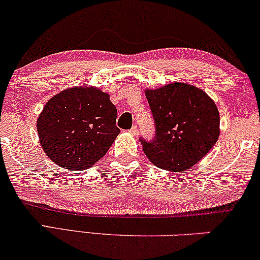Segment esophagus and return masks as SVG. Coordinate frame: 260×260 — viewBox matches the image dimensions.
<instances>
[{"label":"esophagus","mask_w":260,"mask_h":260,"mask_svg":"<svg viewBox=\"0 0 260 260\" xmlns=\"http://www.w3.org/2000/svg\"><path fill=\"white\" fill-rule=\"evenodd\" d=\"M128 132H129L131 134H133V135H138V127L134 125V126L132 127V128L128 131Z\"/></svg>","instance_id":"34e87169"}]
</instances>
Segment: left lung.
Returning a JSON list of instances; mask_svg holds the SVG:
<instances>
[{"label":"left lung","mask_w":260,"mask_h":260,"mask_svg":"<svg viewBox=\"0 0 260 260\" xmlns=\"http://www.w3.org/2000/svg\"><path fill=\"white\" fill-rule=\"evenodd\" d=\"M146 98L155 133L150 140L140 137L143 152L155 166L170 172L193 167L218 139L215 103L202 90L183 83L147 90Z\"/></svg>","instance_id":"obj_1"}]
</instances>
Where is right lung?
Wrapping results in <instances>:
<instances>
[{"mask_svg": "<svg viewBox=\"0 0 260 260\" xmlns=\"http://www.w3.org/2000/svg\"><path fill=\"white\" fill-rule=\"evenodd\" d=\"M117 113L110 95L98 88L65 90L46 103L37 120L41 145L60 167L90 168L120 133Z\"/></svg>", "mask_w": 260, "mask_h": 260, "instance_id": "obj_1", "label": "right lung"}]
</instances>
